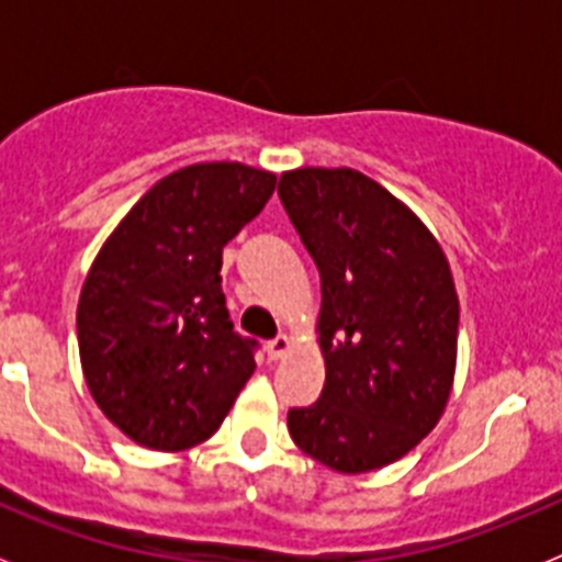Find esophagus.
<instances>
[{
    "mask_svg": "<svg viewBox=\"0 0 562 562\" xmlns=\"http://www.w3.org/2000/svg\"><path fill=\"white\" fill-rule=\"evenodd\" d=\"M265 351H267V357H270V360H281V357L290 351V337H286V335L272 337V340H267Z\"/></svg>",
    "mask_w": 562,
    "mask_h": 562,
    "instance_id": "34e87169",
    "label": "esophagus"
}]
</instances>
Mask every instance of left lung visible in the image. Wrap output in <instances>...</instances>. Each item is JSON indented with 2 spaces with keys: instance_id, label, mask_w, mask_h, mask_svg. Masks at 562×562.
<instances>
[{
  "instance_id": "8db88e82",
  "label": "left lung",
  "mask_w": 562,
  "mask_h": 562,
  "mask_svg": "<svg viewBox=\"0 0 562 562\" xmlns=\"http://www.w3.org/2000/svg\"><path fill=\"white\" fill-rule=\"evenodd\" d=\"M278 196L321 272L324 391L290 408L297 448L337 473L414 450L448 405L459 297L430 231L355 168H295Z\"/></svg>"
}]
</instances>
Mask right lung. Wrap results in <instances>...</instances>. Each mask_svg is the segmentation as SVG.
Wrapping results in <instances>:
<instances>
[{
    "label": "right lung",
    "instance_id": "obj_1",
    "mask_svg": "<svg viewBox=\"0 0 562 562\" xmlns=\"http://www.w3.org/2000/svg\"><path fill=\"white\" fill-rule=\"evenodd\" d=\"M276 191V173L196 162L168 173L114 227L83 281L78 349L98 408L151 450L211 439L256 371L233 329L222 250Z\"/></svg>",
    "mask_w": 562,
    "mask_h": 562
}]
</instances>
